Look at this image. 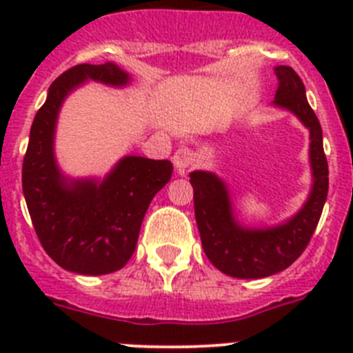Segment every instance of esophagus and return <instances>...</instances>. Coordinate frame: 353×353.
I'll use <instances>...</instances> for the list:
<instances>
[{
    "label": "esophagus",
    "mask_w": 353,
    "mask_h": 353,
    "mask_svg": "<svg viewBox=\"0 0 353 353\" xmlns=\"http://www.w3.org/2000/svg\"><path fill=\"white\" fill-rule=\"evenodd\" d=\"M171 161H173L174 168L182 173L187 168L192 166V162H194V152H192L189 146H179V148L174 150Z\"/></svg>",
    "instance_id": "34e87169"
}]
</instances>
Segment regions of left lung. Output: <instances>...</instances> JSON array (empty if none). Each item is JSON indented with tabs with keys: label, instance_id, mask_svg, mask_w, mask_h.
<instances>
[{
	"label": "left lung",
	"instance_id": "left-lung-1",
	"mask_svg": "<svg viewBox=\"0 0 353 353\" xmlns=\"http://www.w3.org/2000/svg\"><path fill=\"white\" fill-rule=\"evenodd\" d=\"M274 104L292 111L310 129L313 187L304 207L274 228H242L235 221L226 183L208 171H192L194 215L201 244L215 269L239 279H260L288 269L310 244L329 191V166L323 154L322 127L307 104L305 88L292 67H276Z\"/></svg>",
	"mask_w": 353,
	"mask_h": 353
}]
</instances>
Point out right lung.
Here are the masks:
<instances>
[{
	"mask_svg": "<svg viewBox=\"0 0 353 353\" xmlns=\"http://www.w3.org/2000/svg\"><path fill=\"white\" fill-rule=\"evenodd\" d=\"M88 79L125 86L130 77L114 63H83L51 84L30 130L23 192L43 251L61 269L102 276L130 260L146 208L170 182L173 164L129 155L102 182L63 176L54 159L56 120L65 97Z\"/></svg>",
	"mask_w": 353,
	"mask_h": 353,
	"instance_id": "obj_1",
	"label": "right lung"
}]
</instances>
